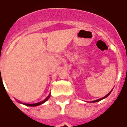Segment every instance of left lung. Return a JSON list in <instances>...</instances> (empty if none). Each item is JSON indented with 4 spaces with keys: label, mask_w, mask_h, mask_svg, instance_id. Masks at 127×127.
Listing matches in <instances>:
<instances>
[{
    "label": "left lung",
    "mask_w": 127,
    "mask_h": 127,
    "mask_svg": "<svg viewBox=\"0 0 127 127\" xmlns=\"http://www.w3.org/2000/svg\"><path fill=\"white\" fill-rule=\"evenodd\" d=\"M111 91H112V90H111V91H110V92H109V94H108L106 95H105V96H104V97H102V98H100V99H98V100H96L92 101V102H98V101H100L101 100H102V99H104V98H106V97H107V96H108V95H109L110 94H111Z\"/></svg>",
    "instance_id": "1"
}]
</instances>
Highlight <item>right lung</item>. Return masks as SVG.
Here are the masks:
<instances>
[{"instance_id": "right-lung-1", "label": "right lung", "mask_w": 127, "mask_h": 127, "mask_svg": "<svg viewBox=\"0 0 127 127\" xmlns=\"http://www.w3.org/2000/svg\"><path fill=\"white\" fill-rule=\"evenodd\" d=\"M50 97V94L48 96H47V97H46L44 100L41 101V102H37V103H34V104H27V103H22V102H20V103H22L23 104H25V105H27V106H30V107H36V106H38V105H40V104H43L44 102H45L46 101L48 100V99Z\"/></svg>"}]
</instances>
